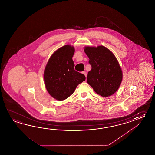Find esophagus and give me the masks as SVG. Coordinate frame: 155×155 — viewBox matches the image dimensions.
Segmentation results:
<instances>
[{
	"label": "esophagus",
	"mask_w": 155,
	"mask_h": 155,
	"mask_svg": "<svg viewBox=\"0 0 155 155\" xmlns=\"http://www.w3.org/2000/svg\"><path fill=\"white\" fill-rule=\"evenodd\" d=\"M82 74H83L86 76V78L87 77V73H86V71H83V72H82Z\"/></svg>",
	"instance_id": "esophagus-1"
}]
</instances>
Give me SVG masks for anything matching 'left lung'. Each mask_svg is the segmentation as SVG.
<instances>
[{
    "instance_id": "obj_1",
    "label": "left lung",
    "mask_w": 155,
    "mask_h": 155,
    "mask_svg": "<svg viewBox=\"0 0 155 155\" xmlns=\"http://www.w3.org/2000/svg\"><path fill=\"white\" fill-rule=\"evenodd\" d=\"M91 70L87 82L97 94L103 97L112 95L119 89L122 72L117 60L112 52L104 46L85 47Z\"/></svg>"
}]
</instances>
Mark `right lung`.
<instances>
[{"mask_svg": "<svg viewBox=\"0 0 155 155\" xmlns=\"http://www.w3.org/2000/svg\"><path fill=\"white\" fill-rule=\"evenodd\" d=\"M75 49L67 45L57 50L50 58L44 73L46 90L54 99L61 101L69 97L85 76L74 70Z\"/></svg>", "mask_w": 155, "mask_h": 155, "instance_id": "obj_1", "label": "right lung"}]
</instances>
